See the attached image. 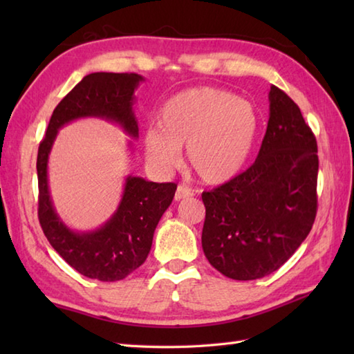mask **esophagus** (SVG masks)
<instances>
[{
	"label": "esophagus",
	"mask_w": 354,
	"mask_h": 354,
	"mask_svg": "<svg viewBox=\"0 0 354 354\" xmlns=\"http://www.w3.org/2000/svg\"><path fill=\"white\" fill-rule=\"evenodd\" d=\"M189 196H193V190L189 189L187 185H178L176 193H175V201H181Z\"/></svg>",
	"instance_id": "esophagus-1"
}]
</instances>
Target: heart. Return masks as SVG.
<instances>
[{"mask_svg": "<svg viewBox=\"0 0 354 354\" xmlns=\"http://www.w3.org/2000/svg\"><path fill=\"white\" fill-rule=\"evenodd\" d=\"M260 118L251 102L223 89H185L165 102L142 132L147 164L158 173L175 169L187 146V161L207 184H222L243 169L257 138Z\"/></svg>", "mask_w": 354, "mask_h": 354, "instance_id": "1", "label": "heart"}]
</instances>
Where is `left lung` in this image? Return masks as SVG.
I'll return each instance as SVG.
<instances>
[{"label":"left lung","instance_id":"left-lung-1","mask_svg":"<svg viewBox=\"0 0 354 354\" xmlns=\"http://www.w3.org/2000/svg\"><path fill=\"white\" fill-rule=\"evenodd\" d=\"M318 147L301 111L270 86L269 120L257 160L246 171L202 193V250L232 280H257L283 266L317 216Z\"/></svg>","mask_w":354,"mask_h":354}]
</instances>
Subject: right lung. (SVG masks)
Masks as SVG:
<instances>
[{"label": "right lung", "mask_w": 354, "mask_h": 354, "mask_svg": "<svg viewBox=\"0 0 354 354\" xmlns=\"http://www.w3.org/2000/svg\"><path fill=\"white\" fill-rule=\"evenodd\" d=\"M145 77L135 73H91L82 79L53 111L37 150L39 223L55 251L79 274L99 281L123 280L146 261L153 232L176 192L173 183H152L141 176L124 179L120 204L102 227L70 228L53 204L48 187V158L59 129L74 120L103 118L138 138L133 112L135 91ZM132 150V141L127 142Z\"/></svg>", "instance_id": "right-lung-1"}]
</instances>
